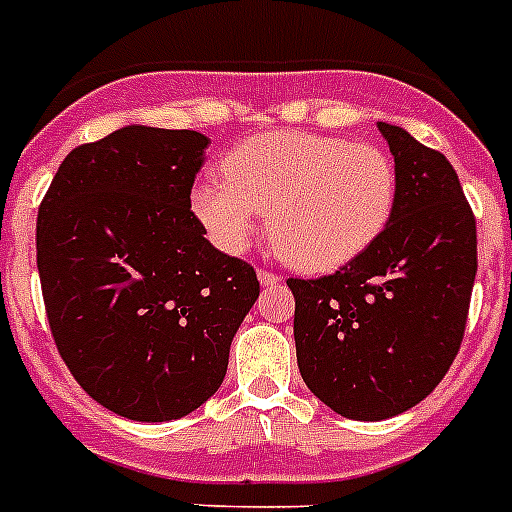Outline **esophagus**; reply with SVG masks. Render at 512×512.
<instances>
[{
	"instance_id": "esophagus-1",
	"label": "esophagus",
	"mask_w": 512,
	"mask_h": 512,
	"mask_svg": "<svg viewBox=\"0 0 512 512\" xmlns=\"http://www.w3.org/2000/svg\"><path fill=\"white\" fill-rule=\"evenodd\" d=\"M257 281H260L262 286H275V283H281V278H278V275H275L273 270L260 268V270H257Z\"/></svg>"
}]
</instances>
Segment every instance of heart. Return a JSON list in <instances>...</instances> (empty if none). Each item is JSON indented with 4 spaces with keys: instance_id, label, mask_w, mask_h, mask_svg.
I'll list each match as a JSON object with an SVG mask.
<instances>
[{
    "instance_id": "obj_1",
    "label": "heart",
    "mask_w": 512,
    "mask_h": 512,
    "mask_svg": "<svg viewBox=\"0 0 512 512\" xmlns=\"http://www.w3.org/2000/svg\"><path fill=\"white\" fill-rule=\"evenodd\" d=\"M397 203V167L381 146L309 131L252 136L226 154L224 180L190 195L219 250L239 255L268 208L275 250L301 270L340 268L368 250Z\"/></svg>"
}]
</instances>
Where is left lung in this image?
<instances>
[{
    "instance_id": "left-lung-1",
    "label": "left lung",
    "mask_w": 512,
    "mask_h": 512,
    "mask_svg": "<svg viewBox=\"0 0 512 512\" xmlns=\"http://www.w3.org/2000/svg\"><path fill=\"white\" fill-rule=\"evenodd\" d=\"M397 203L379 239L322 278H288L304 384L348 420L402 415L441 384L464 340L477 221L441 151L379 123Z\"/></svg>"
}]
</instances>
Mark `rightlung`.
Wrapping results in <instances>:
<instances>
[{"mask_svg":"<svg viewBox=\"0 0 512 512\" xmlns=\"http://www.w3.org/2000/svg\"><path fill=\"white\" fill-rule=\"evenodd\" d=\"M211 141L126 126L71 149L38 211L48 324L77 384L115 415L167 422L219 391L260 296L190 211Z\"/></svg>","mask_w":512,"mask_h":512,"instance_id":"add662e5","label":"right lung"}]
</instances>
